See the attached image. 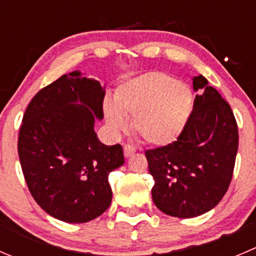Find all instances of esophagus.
<instances>
[{
    "label": "esophagus",
    "mask_w": 256,
    "mask_h": 256,
    "mask_svg": "<svg viewBox=\"0 0 256 256\" xmlns=\"http://www.w3.org/2000/svg\"><path fill=\"white\" fill-rule=\"evenodd\" d=\"M135 148H134V146H131V145H125L124 146V154H125V156L126 158H128V156H131L132 155L134 152H135Z\"/></svg>",
    "instance_id": "esophagus-1"
}]
</instances>
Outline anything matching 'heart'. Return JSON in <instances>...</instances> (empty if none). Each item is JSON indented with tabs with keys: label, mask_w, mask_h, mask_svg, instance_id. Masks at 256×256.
<instances>
[{
	"label": "heart",
	"mask_w": 256,
	"mask_h": 256,
	"mask_svg": "<svg viewBox=\"0 0 256 256\" xmlns=\"http://www.w3.org/2000/svg\"><path fill=\"white\" fill-rule=\"evenodd\" d=\"M192 111V92L186 84L161 71L144 74L124 82L115 102L105 100L104 114L111 130L125 132L126 118H134V131L146 144L164 146L182 134Z\"/></svg>",
	"instance_id": "b5f03b06"
}]
</instances>
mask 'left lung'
I'll return each mask as SVG.
<instances>
[{
  "label": "left lung",
  "instance_id": "obj_1",
  "mask_svg": "<svg viewBox=\"0 0 256 256\" xmlns=\"http://www.w3.org/2000/svg\"><path fill=\"white\" fill-rule=\"evenodd\" d=\"M194 108L178 138L146 150L158 210L175 218L199 216L216 206L234 172L239 134L229 104L204 76L192 78Z\"/></svg>",
  "mask_w": 256,
  "mask_h": 256
}]
</instances>
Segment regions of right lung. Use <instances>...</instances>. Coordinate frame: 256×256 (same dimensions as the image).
<instances>
[{
    "mask_svg": "<svg viewBox=\"0 0 256 256\" xmlns=\"http://www.w3.org/2000/svg\"><path fill=\"white\" fill-rule=\"evenodd\" d=\"M104 98L98 81L74 71L40 90L24 111L17 144L24 180L34 202L62 222L106 212L108 174L125 162L121 145H104L94 130Z\"/></svg>",
    "mask_w": 256,
    "mask_h": 256,
    "instance_id": "add662e5",
    "label": "right lung"
}]
</instances>
